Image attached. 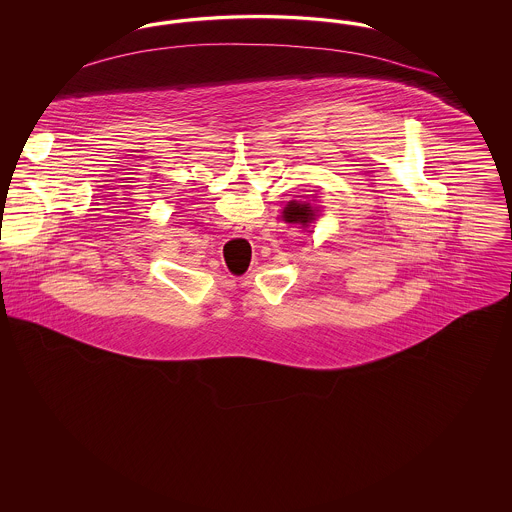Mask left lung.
I'll return each mask as SVG.
<instances>
[{
    "label": "left lung",
    "mask_w": 512,
    "mask_h": 512,
    "mask_svg": "<svg viewBox=\"0 0 512 512\" xmlns=\"http://www.w3.org/2000/svg\"><path fill=\"white\" fill-rule=\"evenodd\" d=\"M315 211L305 205V203H290L286 209H284V219L288 222H301V224H307V222H313L315 220Z\"/></svg>",
    "instance_id": "1"
}]
</instances>
